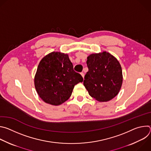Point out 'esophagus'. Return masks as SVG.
Returning <instances> with one entry per match:
<instances>
[{"mask_svg":"<svg viewBox=\"0 0 151 151\" xmlns=\"http://www.w3.org/2000/svg\"><path fill=\"white\" fill-rule=\"evenodd\" d=\"M81 76L83 77V78H84V73H83V72H81Z\"/></svg>","mask_w":151,"mask_h":151,"instance_id":"esophagus-1","label":"esophagus"}]
</instances>
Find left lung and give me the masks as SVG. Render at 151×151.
Returning a JSON list of instances; mask_svg holds the SVG:
<instances>
[{
    "instance_id": "obj_1",
    "label": "left lung",
    "mask_w": 151,
    "mask_h": 151,
    "mask_svg": "<svg viewBox=\"0 0 151 151\" xmlns=\"http://www.w3.org/2000/svg\"><path fill=\"white\" fill-rule=\"evenodd\" d=\"M87 64L88 71L85 75L83 85L90 96L100 102L114 99L122 83V69L118 60L104 51L90 55Z\"/></svg>"
}]
</instances>
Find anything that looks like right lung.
<instances>
[{
  "label": "right lung",
  "mask_w": 151,
  "mask_h": 151,
  "mask_svg": "<svg viewBox=\"0 0 151 151\" xmlns=\"http://www.w3.org/2000/svg\"><path fill=\"white\" fill-rule=\"evenodd\" d=\"M34 81L39 97L47 103L58 106L69 99L75 85L82 82L83 78L73 70L68 54L52 52L40 60Z\"/></svg>",
  "instance_id": "right-lung-1"
}]
</instances>
